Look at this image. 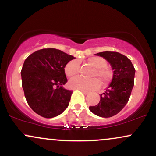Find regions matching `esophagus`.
<instances>
[{
    "label": "esophagus",
    "mask_w": 156,
    "mask_h": 156,
    "mask_svg": "<svg viewBox=\"0 0 156 156\" xmlns=\"http://www.w3.org/2000/svg\"><path fill=\"white\" fill-rule=\"evenodd\" d=\"M80 91H81V92H83L84 94H89V92H87V91H84V90H80Z\"/></svg>",
    "instance_id": "esophagus-1"
}]
</instances>
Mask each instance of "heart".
<instances>
[{"mask_svg":"<svg viewBox=\"0 0 156 156\" xmlns=\"http://www.w3.org/2000/svg\"><path fill=\"white\" fill-rule=\"evenodd\" d=\"M89 63L96 68L93 73V76H98L103 83H106L110 78V73L105 68L106 67L107 63L104 58L98 56L92 57L89 59ZM80 64L76 60L69 62L64 68L66 76L69 78H74L78 76ZM69 85L71 88L74 89L92 91L99 88L101 87V82L97 78L88 80L82 78H76L69 80Z\"/></svg>","mask_w":156,"mask_h":156,"instance_id":"b5f03b06","label":"heart"}]
</instances>
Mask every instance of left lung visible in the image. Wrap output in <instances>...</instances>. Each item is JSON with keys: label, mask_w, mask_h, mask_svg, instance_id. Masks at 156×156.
I'll list each match as a JSON object with an SVG mask.
<instances>
[{"label": "left lung", "mask_w": 156, "mask_h": 156, "mask_svg": "<svg viewBox=\"0 0 156 156\" xmlns=\"http://www.w3.org/2000/svg\"><path fill=\"white\" fill-rule=\"evenodd\" d=\"M95 55L108 61L114 74L108 88L101 94L99 103L89 106V110L99 117H111L118 114L128 103L134 85L136 70L129 58L118 52L105 51Z\"/></svg>", "instance_id": "8db88e82"}]
</instances>
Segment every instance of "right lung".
Masks as SVG:
<instances>
[{
	"label": "right lung",
	"mask_w": 156,
	"mask_h": 156,
	"mask_svg": "<svg viewBox=\"0 0 156 156\" xmlns=\"http://www.w3.org/2000/svg\"><path fill=\"white\" fill-rule=\"evenodd\" d=\"M74 57L55 48H44L25 60L22 87L27 103L45 118L59 115L67 108L72 91L62 87L67 82L64 67Z\"/></svg>",
	"instance_id": "right-lung-1"
}]
</instances>
